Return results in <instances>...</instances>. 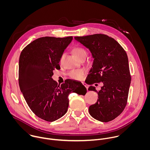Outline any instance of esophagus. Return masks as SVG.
I'll return each instance as SVG.
<instances>
[{
  "label": "esophagus",
  "mask_w": 150,
  "mask_h": 150,
  "mask_svg": "<svg viewBox=\"0 0 150 150\" xmlns=\"http://www.w3.org/2000/svg\"><path fill=\"white\" fill-rule=\"evenodd\" d=\"M83 85H84V86L86 87V88H87V90H88V85H87V84H86L85 83H83Z\"/></svg>",
  "instance_id": "obj_1"
}]
</instances>
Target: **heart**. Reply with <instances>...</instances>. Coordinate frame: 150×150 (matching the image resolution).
<instances>
[{
	"instance_id": "b5f03b06",
	"label": "heart",
	"mask_w": 150,
	"mask_h": 150,
	"mask_svg": "<svg viewBox=\"0 0 150 150\" xmlns=\"http://www.w3.org/2000/svg\"><path fill=\"white\" fill-rule=\"evenodd\" d=\"M72 52L75 57L78 59H80L83 57L87 56V52L83 47L77 46L75 47L72 49ZM64 58V54H62L60 59V62L62 63L63 59ZM84 75V72L82 70H76V71H72L69 73V76L71 78L75 79H81Z\"/></svg>"
}]
</instances>
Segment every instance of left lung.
<instances>
[{
    "mask_svg": "<svg viewBox=\"0 0 150 150\" xmlns=\"http://www.w3.org/2000/svg\"><path fill=\"white\" fill-rule=\"evenodd\" d=\"M74 38L89 49L94 59L88 83H103L98 91L95 87L88 88L98 96L96 103L89 107V113L100 122L111 121L122 113L127 103L131 81L127 54L117 41L105 34Z\"/></svg>",
    "mask_w": 150,
    "mask_h": 150,
    "instance_id": "obj_1",
    "label": "left lung"
}]
</instances>
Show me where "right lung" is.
Returning <instances> with one entry per match:
<instances>
[{
	"instance_id": "obj_1",
	"label": "right lung",
	"mask_w": 150,
	"mask_h": 150,
	"mask_svg": "<svg viewBox=\"0 0 150 150\" xmlns=\"http://www.w3.org/2000/svg\"><path fill=\"white\" fill-rule=\"evenodd\" d=\"M73 37L37 38L21 52L19 59V85L30 109L38 117L53 122L65 115L71 93L85 95L83 85L74 90V82L67 79L57 85L52 76L53 71L60 69V59L71 43Z\"/></svg>"
}]
</instances>
